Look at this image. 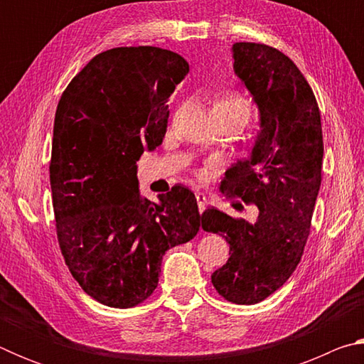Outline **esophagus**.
Returning a JSON list of instances; mask_svg holds the SVG:
<instances>
[{"label":"esophagus","mask_w":364,"mask_h":364,"mask_svg":"<svg viewBox=\"0 0 364 364\" xmlns=\"http://www.w3.org/2000/svg\"><path fill=\"white\" fill-rule=\"evenodd\" d=\"M196 199H197V205H199V212L202 213L205 210V207L208 204L207 197H205V194H202V193H196Z\"/></svg>","instance_id":"esophagus-1"}]
</instances>
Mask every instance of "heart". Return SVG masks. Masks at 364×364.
I'll use <instances>...</instances> for the list:
<instances>
[{"mask_svg":"<svg viewBox=\"0 0 364 364\" xmlns=\"http://www.w3.org/2000/svg\"><path fill=\"white\" fill-rule=\"evenodd\" d=\"M213 109H218V110H226V112H236V114H241L245 117V120H249L250 117V104L249 101L245 100L244 96L237 95V93H228L223 97H220V100L215 102Z\"/></svg>","mask_w":364,"mask_h":364,"instance_id":"heart-1","label":"heart"}]
</instances>
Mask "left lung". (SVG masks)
<instances>
[{
  "mask_svg": "<svg viewBox=\"0 0 364 364\" xmlns=\"http://www.w3.org/2000/svg\"><path fill=\"white\" fill-rule=\"evenodd\" d=\"M232 59L260 112V132L250 156L226 170L221 189L254 204L258 215L249 223L207 208L200 225L230 244L226 264L212 274L213 287L228 301L254 305L291 278L304 254L324 147L316 97L286 54L260 43H234Z\"/></svg>",
  "mask_w": 364,
  "mask_h": 364,
  "instance_id": "left-lung-1",
  "label": "left lung"
}]
</instances>
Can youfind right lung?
<instances>
[{
  "mask_svg": "<svg viewBox=\"0 0 364 364\" xmlns=\"http://www.w3.org/2000/svg\"><path fill=\"white\" fill-rule=\"evenodd\" d=\"M188 72L168 49L114 48L91 59L59 100L49 164L58 241L80 287L102 305L144 301L165 252L200 228L188 188L176 184L154 204L136 176L143 152L162 144L168 97Z\"/></svg>",
  "mask_w": 364,
  "mask_h": 364,
  "instance_id": "add662e5",
  "label": "right lung"
}]
</instances>
